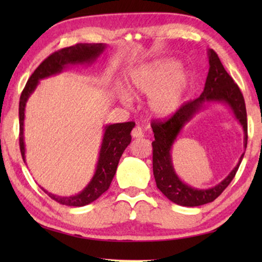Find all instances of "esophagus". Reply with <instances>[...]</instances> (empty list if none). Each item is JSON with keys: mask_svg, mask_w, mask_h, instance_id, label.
I'll return each mask as SVG.
<instances>
[{"mask_svg": "<svg viewBox=\"0 0 262 262\" xmlns=\"http://www.w3.org/2000/svg\"><path fill=\"white\" fill-rule=\"evenodd\" d=\"M132 136L134 139H140V137H143V132H142V128L140 126H135L132 130Z\"/></svg>", "mask_w": 262, "mask_h": 262, "instance_id": "obj_1", "label": "esophagus"}]
</instances>
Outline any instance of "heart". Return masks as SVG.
<instances>
[{"instance_id":"heart-1","label":"heart","mask_w":262,"mask_h":262,"mask_svg":"<svg viewBox=\"0 0 262 262\" xmlns=\"http://www.w3.org/2000/svg\"><path fill=\"white\" fill-rule=\"evenodd\" d=\"M188 84V73L173 60L155 62L137 70L132 77V90L139 95H151L150 108L161 117L179 107Z\"/></svg>"}]
</instances>
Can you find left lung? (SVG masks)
<instances>
[{
  "label": "left lung",
  "mask_w": 262,
  "mask_h": 262,
  "mask_svg": "<svg viewBox=\"0 0 262 262\" xmlns=\"http://www.w3.org/2000/svg\"><path fill=\"white\" fill-rule=\"evenodd\" d=\"M224 101L232 108L234 115L245 132L247 144V114L244 96L234 83L214 50L209 51V73L206 79L205 90L196 99L186 101L167 119H155L151 121L155 141L152 142V170L158 189L177 205L196 207L212 202L223 193L236 176L244 155L238 165L220 185L209 189H196L185 185L174 173L171 162V147L183 126L200 108L203 101Z\"/></svg>",
  "instance_id": "8db88e82"
}]
</instances>
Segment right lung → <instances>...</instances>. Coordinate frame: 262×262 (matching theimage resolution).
Wrapping results in <instances>:
<instances>
[{
	"label": "right lung",
	"instance_id": "right-lung-1",
	"mask_svg": "<svg viewBox=\"0 0 262 262\" xmlns=\"http://www.w3.org/2000/svg\"><path fill=\"white\" fill-rule=\"evenodd\" d=\"M104 48L105 45L103 43H76L74 46L61 48V50L48 55L31 75L19 98V149L24 161L25 148L23 139V122L25 104L29 96L32 94L35 86L38 85L39 79L60 73L67 64L84 63V62L95 60L104 51ZM134 126L135 122L128 121L123 123H114V125L106 127L99 159L97 163L96 173L91 183L81 193L75 195V196L62 198L48 193L45 189H43V192L47 193L48 196L60 205L69 207H82L97 200L101 194L108 189L111 183H112L121 155L132 141L130 132Z\"/></svg>",
	"mask_w": 262,
	"mask_h": 262
}]
</instances>
